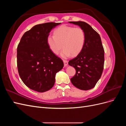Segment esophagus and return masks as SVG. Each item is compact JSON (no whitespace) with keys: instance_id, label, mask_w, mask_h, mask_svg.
Returning <instances> with one entry per match:
<instances>
[{"instance_id":"34e87169","label":"esophagus","mask_w":126,"mask_h":126,"mask_svg":"<svg viewBox=\"0 0 126 126\" xmlns=\"http://www.w3.org/2000/svg\"><path fill=\"white\" fill-rule=\"evenodd\" d=\"M63 63H64V67L67 66H68V61L65 60H63Z\"/></svg>"}]
</instances>
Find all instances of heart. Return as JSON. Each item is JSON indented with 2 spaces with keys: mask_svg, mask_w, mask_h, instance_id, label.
Returning <instances> with one entry per match:
<instances>
[{
  "mask_svg": "<svg viewBox=\"0 0 126 126\" xmlns=\"http://www.w3.org/2000/svg\"><path fill=\"white\" fill-rule=\"evenodd\" d=\"M85 33L82 28L63 25L55 30L54 36H48L47 41L54 54H58L63 47L61 56L67 58L71 54L75 56L81 52L85 45Z\"/></svg>",
  "mask_w": 126,
  "mask_h": 126,
  "instance_id": "obj_1",
  "label": "heart"
}]
</instances>
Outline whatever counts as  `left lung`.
<instances>
[{"label": "left lung", "instance_id": "8db88e82", "mask_svg": "<svg viewBox=\"0 0 126 126\" xmlns=\"http://www.w3.org/2000/svg\"><path fill=\"white\" fill-rule=\"evenodd\" d=\"M79 26L85 33V43L81 52L68 64L76 73L70 80L77 88L87 90L93 88L100 78L104 65V49L99 35L83 21H69Z\"/></svg>", "mask_w": 126, "mask_h": 126}]
</instances>
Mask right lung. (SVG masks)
I'll return each instance as SVG.
<instances>
[{"mask_svg":"<svg viewBox=\"0 0 126 126\" xmlns=\"http://www.w3.org/2000/svg\"><path fill=\"white\" fill-rule=\"evenodd\" d=\"M60 23L35 25L21 37L17 47V67L22 81L30 89L43 93L54 86L57 72L63 63L49 48L47 38Z\"/></svg>","mask_w":126,"mask_h":126,"instance_id":"1","label":"right lung"}]
</instances>
